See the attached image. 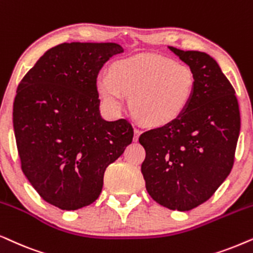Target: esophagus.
<instances>
[{"instance_id": "1", "label": "esophagus", "mask_w": 253, "mask_h": 253, "mask_svg": "<svg viewBox=\"0 0 253 253\" xmlns=\"http://www.w3.org/2000/svg\"><path fill=\"white\" fill-rule=\"evenodd\" d=\"M140 134H141V130L136 129V128L134 129V137H133V140H134V141H137V140H139Z\"/></svg>"}]
</instances>
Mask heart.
<instances>
[{
  "instance_id": "b5f03b06",
  "label": "heart",
  "mask_w": 253,
  "mask_h": 253,
  "mask_svg": "<svg viewBox=\"0 0 253 253\" xmlns=\"http://www.w3.org/2000/svg\"><path fill=\"white\" fill-rule=\"evenodd\" d=\"M195 76L185 63L158 54L143 53L118 60L96 79V89L109 112L129 106L144 125L160 127L177 119L193 96Z\"/></svg>"
}]
</instances>
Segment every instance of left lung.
<instances>
[{
	"label": "left lung",
	"instance_id": "obj_1",
	"mask_svg": "<svg viewBox=\"0 0 253 253\" xmlns=\"http://www.w3.org/2000/svg\"><path fill=\"white\" fill-rule=\"evenodd\" d=\"M169 49L193 70V96L177 119L141 134V172L156 203L185 211L210 199L230 173L241 116L234 87L211 55Z\"/></svg>",
	"mask_w": 253,
	"mask_h": 253
}]
</instances>
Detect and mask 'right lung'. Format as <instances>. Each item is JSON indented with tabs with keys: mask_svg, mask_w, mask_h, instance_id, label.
Returning a JSON list of instances; mask_svg holds the SVG:
<instances>
[{
	"mask_svg": "<svg viewBox=\"0 0 253 253\" xmlns=\"http://www.w3.org/2000/svg\"><path fill=\"white\" fill-rule=\"evenodd\" d=\"M124 48L116 42H63L26 73L13 102V130L25 177L40 197L63 211L92 204L106 168L133 140L126 119L99 111L96 79Z\"/></svg>",
	"mask_w": 253,
	"mask_h": 253,
	"instance_id": "obj_1",
	"label": "right lung"
}]
</instances>
